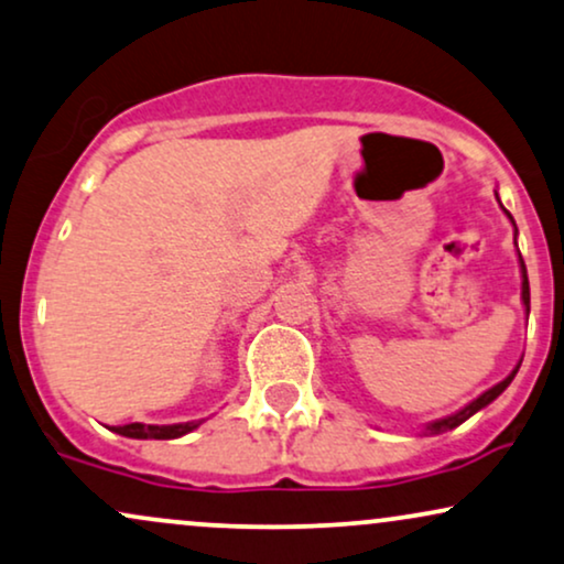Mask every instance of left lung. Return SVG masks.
I'll list each match as a JSON object with an SVG mask.
<instances>
[{"instance_id":"left-lung-1","label":"left lung","mask_w":564,"mask_h":564,"mask_svg":"<svg viewBox=\"0 0 564 564\" xmlns=\"http://www.w3.org/2000/svg\"><path fill=\"white\" fill-rule=\"evenodd\" d=\"M516 232H518V229H516ZM520 267H523V303H525V311H531V290H528V274H525V263H523V259H520ZM518 368H520V366H518ZM518 368H516V371H512V373H510V377H507L505 381H499V384H497V387H491V389H489V392H484V394H481V398H478V400H474V402H470V405H468V408H463V410H460V413L449 415V419H442V421H434V423H429V426H426V431H429V434H442V431H449V429L460 426V423H463V421H468V419H470V415H474V413H478V410H481V408H486V405H489V402H491V400H497V398H499V394H502V392H505V389H507V387H510V381H512V379H516Z\"/></svg>"}]
</instances>
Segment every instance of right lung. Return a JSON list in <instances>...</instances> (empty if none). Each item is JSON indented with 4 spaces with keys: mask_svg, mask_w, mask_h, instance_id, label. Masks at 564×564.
Returning a JSON list of instances; mask_svg holds the SVG:
<instances>
[{
    "mask_svg": "<svg viewBox=\"0 0 564 564\" xmlns=\"http://www.w3.org/2000/svg\"><path fill=\"white\" fill-rule=\"evenodd\" d=\"M198 423H175V426H145V423H128V426H115V434L130 436V440H177L196 429Z\"/></svg>",
    "mask_w": 564,
    "mask_h": 564,
    "instance_id": "obj_1",
    "label": "right lung"
}]
</instances>
